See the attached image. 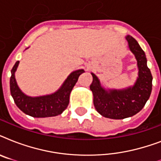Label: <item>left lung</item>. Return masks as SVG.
Segmentation results:
<instances>
[{
    "label": "left lung",
    "mask_w": 161,
    "mask_h": 161,
    "mask_svg": "<svg viewBox=\"0 0 161 161\" xmlns=\"http://www.w3.org/2000/svg\"><path fill=\"white\" fill-rule=\"evenodd\" d=\"M126 40L130 51L137 60L139 77L135 85L124 89L106 90L94 73L90 89L93 92V104L102 116L113 119H123L136 114L142 109L152 90V75L147 67L145 52L133 36L128 35Z\"/></svg>",
    "instance_id": "1"
}]
</instances>
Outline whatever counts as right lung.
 <instances>
[{
  "label": "right lung",
  "mask_w": 161,
  "mask_h": 161,
  "mask_svg": "<svg viewBox=\"0 0 161 161\" xmlns=\"http://www.w3.org/2000/svg\"><path fill=\"white\" fill-rule=\"evenodd\" d=\"M18 64L19 61H17L11 71V94L16 106L22 112L35 118L53 117L61 114L68 107L71 91L78 82V77L84 73L83 69L76 70L71 73L61 88L54 93L39 97H30L22 93L16 83L15 72Z\"/></svg>",
  "instance_id": "right-lung-1"
}]
</instances>
